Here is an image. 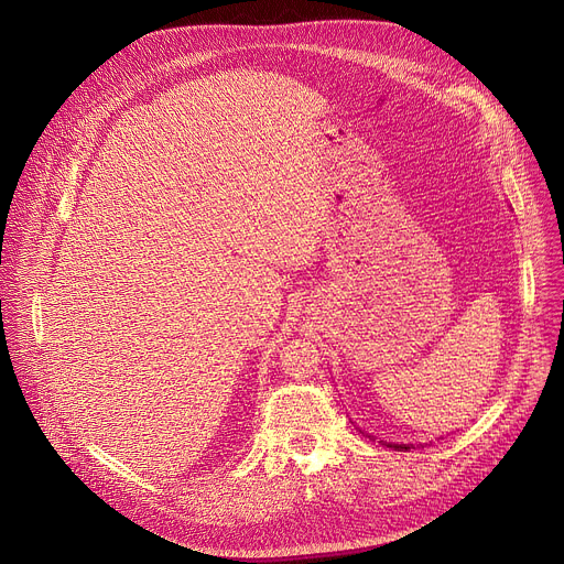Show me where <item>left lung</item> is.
<instances>
[{"instance_id":"1","label":"left lung","mask_w":564,"mask_h":564,"mask_svg":"<svg viewBox=\"0 0 564 564\" xmlns=\"http://www.w3.org/2000/svg\"><path fill=\"white\" fill-rule=\"evenodd\" d=\"M390 446H394V448H410V446H405V444H390Z\"/></svg>"}]
</instances>
